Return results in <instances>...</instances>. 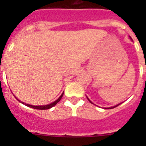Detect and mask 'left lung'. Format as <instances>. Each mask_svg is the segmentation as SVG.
I'll return each mask as SVG.
<instances>
[{"label": "left lung", "mask_w": 146, "mask_h": 146, "mask_svg": "<svg viewBox=\"0 0 146 146\" xmlns=\"http://www.w3.org/2000/svg\"><path fill=\"white\" fill-rule=\"evenodd\" d=\"M88 100H89V102H91V103H92V102H91V101H90V100H89V98H88ZM120 104H117V105H116V106H113V107H111V108H110V109H112V108H116V107H117V106H118V105H120Z\"/></svg>", "instance_id": "8db88e82"}]
</instances>
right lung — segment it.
Returning <instances> with one entry per match:
<instances>
[{
  "mask_svg": "<svg viewBox=\"0 0 146 146\" xmlns=\"http://www.w3.org/2000/svg\"><path fill=\"white\" fill-rule=\"evenodd\" d=\"M63 95H64V93H62V95L60 96L59 98H58L57 100H56V101L53 102V103H51V104H47V105H43V106H33V105H31V104H25V103H23V102H22V104H24L25 105H26V106H28V107H29V108H34V109H38V110H47V109L50 108H52V107L54 106L55 104H57V103H58V102L60 101V99L62 98V97H63ZM18 101H19V100H18Z\"/></svg>",
  "mask_w": 146,
  "mask_h": 146,
  "instance_id": "right-lung-1",
  "label": "right lung"
}]
</instances>
